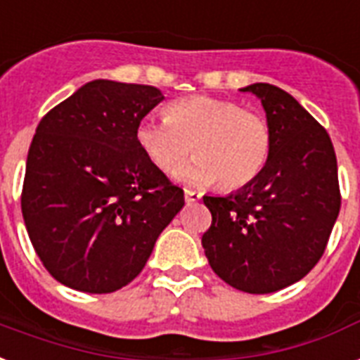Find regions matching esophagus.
Segmentation results:
<instances>
[{"label":"esophagus","instance_id":"esophagus-1","mask_svg":"<svg viewBox=\"0 0 360 360\" xmlns=\"http://www.w3.org/2000/svg\"><path fill=\"white\" fill-rule=\"evenodd\" d=\"M184 197H186L188 205H193V202L200 200V193L199 191H193V189H184Z\"/></svg>","mask_w":360,"mask_h":360}]
</instances>
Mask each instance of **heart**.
Returning a JSON list of instances; mask_svg holds the SVG:
<instances>
[{
    "label": "heart",
    "mask_w": 360,
    "mask_h": 360,
    "mask_svg": "<svg viewBox=\"0 0 360 360\" xmlns=\"http://www.w3.org/2000/svg\"><path fill=\"white\" fill-rule=\"evenodd\" d=\"M135 139L144 155L165 172L176 171L193 148L197 158L178 176L195 186L219 182L224 189L252 184L272 150L270 125L261 114L205 96L171 103L165 120H141Z\"/></svg>",
    "instance_id": "b5f03b06"
}]
</instances>
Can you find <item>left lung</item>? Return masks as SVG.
Listing matches in <instances>:
<instances>
[{
    "label": "left lung",
    "instance_id": "8db88e82",
    "mask_svg": "<svg viewBox=\"0 0 360 360\" xmlns=\"http://www.w3.org/2000/svg\"><path fill=\"white\" fill-rule=\"evenodd\" d=\"M240 91L263 105L272 150L252 184L202 197L212 214L202 248L225 283L264 295L302 280L321 259L340 212L338 165L328 133L293 96L264 82Z\"/></svg>",
    "mask_w": 360,
    "mask_h": 360
}]
</instances>
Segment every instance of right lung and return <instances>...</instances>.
Listing matches in <instances>:
<instances>
[{
    "instance_id": "obj_1",
    "label": "right lung",
    "mask_w": 360,
    "mask_h": 360,
    "mask_svg": "<svg viewBox=\"0 0 360 360\" xmlns=\"http://www.w3.org/2000/svg\"><path fill=\"white\" fill-rule=\"evenodd\" d=\"M165 97L154 86L91 80L37 125L22 216L44 269L84 293L141 274L184 191L136 144V125Z\"/></svg>"
}]
</instances>
